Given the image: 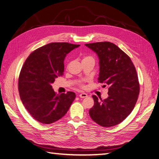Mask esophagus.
Masks as SVG:
<instances>
[{
  "label": "esophagus",
  "mask_w": 159,
  "mask_h": 159,
  "mask_svg": "<svg viewBox=\"0 0 159 159\" xmlns=\"http://www.w3.org/2000/svg\"><path fill=\"white\" fill-rule=\"evenodd\" d=\"M87 96H88V95L86 93H81L79 94V97L81 98H86Z\"/></svg>",
  "instance_id": "34e87169"
}]
</instances>
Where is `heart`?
<instances>
[{
    "label": "heart",
    "instance_id": "obj_1",
    "mask_svg": "<svg viewBox=\"0 0 159 159\" xmlns=\"http://www.w3.org/2000/svg\"><path fill=\"white\" fill-rule=\"evenodd\" d=\"M86 60H93V61H94V58H93L92 56H89V55L84 56L83 57V60H82V61H86ZM78 86L79 87H80V88H84V83H83V81L80 82L79 83H78Z\"/></svg>",
    "mask_w": 159,
    "mask_h": 159
}]
</instances>
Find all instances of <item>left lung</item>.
<instances>
[{"label":"left lung","instance_id":"1","mask_svg":"<svg viewBox=\"0 0 159 159\" xmlns=\"http://www.w3.org/2000/svg\"><path fill=\"white\" fill-rule=\"evenodd\" d=\"M85 45L98 54L100 66L98 80L109 90V97L104 100L92 96L94 105L90 116L103 127L114 126L131 113L137 102L139 83L136 68L130 57L112 43Z\"/></svg>","mask_w":159,"mask_h":159}]
</instances>
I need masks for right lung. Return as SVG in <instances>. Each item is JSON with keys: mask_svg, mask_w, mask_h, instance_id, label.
<instances>
[{"mask_svg": "<svg viewBox=\"0 0 159 159\" xmlns=\"http://www.w3.org/2000/svg\"><path fill=\"white\" fill-rule=\"evenodd\" d=\"M79 46L49 43L33 51L22 66L18 79L20 99L29 113L42 124L61 119L75 99L73 92L56 94L51 84L63 75L66 55Z\"/></svg>", "mask_w": 159, "mask_h": 159, "instance_id": "add662e5", "label": "right lung"}]
</instances>
